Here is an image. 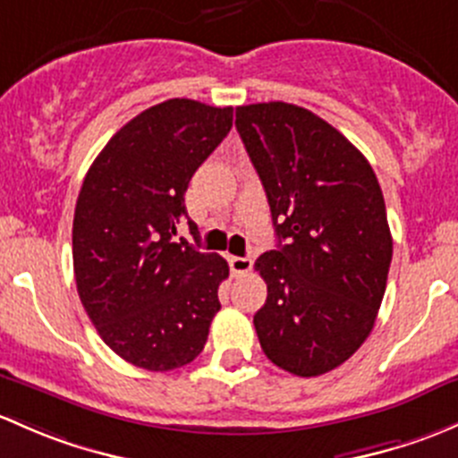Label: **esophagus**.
I'll use <instances>...</instances> for the list:
<instances>
[{
	"label": "esophagus",
	"instance_id": "34e87169",
	"mask_svg": "<svg viewBox=\"0 0 458 458\" xmlns=\"http://www.w3.org/2000/svg\"><path fill=\"white\" fill-rule=\"evenodd\" d=\"M229 267H231V273H233V276H242V273L251 271L253 260H251V258L233 256V258H229Z\"/></svg>",
	"mask_w": 458,
	"mask_h": 458
}]
</instances>
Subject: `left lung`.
<instances>
[{
    "label": "left lung",
    "instance_id": "1",
    "mask_svg": "<svg viewBox=\"0 0 458 458\" xmlns=\"http://www.w3.org/2000/svg\"><path fill=\"white\" fill-rule=\"evenodd\" d=\"M235 127L277 235L256 260L267 282L258 339L282 370L324 375L366 342L384 300L393 260L384 194L364 154L304 107L240 106Z\"/></svg>",
    "mask_w": 458,
    "mask_h": 458
}]
</instances>
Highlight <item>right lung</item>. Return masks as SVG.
<instances>
[{"instance_id":"right-lung-1","label":"right lung","mask_w":458,"mask_h":458,"mask_svg":"<svg viewBox=\"0 0 458 458\" xmlns=\"http://www.w3.org/2000/svg\"><path fill=\"white\" fill-rule=\"evenodd\" d=\"M233 107L169 98L125 123L83 178L72 223L79 298L103 342L139 369H181L202 352L229 264L181 238L185 191L223 143Z\"/></svg>"}]
</instances>
